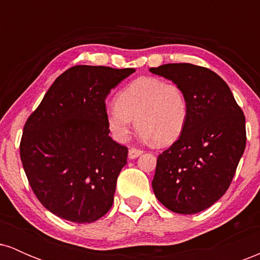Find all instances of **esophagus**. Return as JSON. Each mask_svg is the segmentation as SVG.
<instances>
[{
  "label": "esophagus",
  "mask_w": 260,
  "mask_h": 260,
  "mask_svg": "<svg viewBox=\"0 0 260 260\" xmlns=\"http://www.w3.org/2000/svg\"><path fill=\"white\" fill-rule=\"evenodd\" d=\"M142 154H143V150H140V149L131 148L129 150H128V157H129V159H137V157Z\"/></svg>",
  "instance_id": "34e87169"
}]
</instances>
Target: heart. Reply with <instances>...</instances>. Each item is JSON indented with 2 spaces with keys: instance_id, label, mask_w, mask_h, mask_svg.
Segmentation results:
<instances>
[{
  "instance_id": "1",
  "label": "heart",
  "mask_w": 260,
  "mask_h": 260,
  "mask_svg": "<svg viewBox=\"0 0 260 260\" xmlns=\"http://www.w3.org/2000/svg\"><path fill=\"white\" fill-rule=\"evenodd\" d=\"M189 116V103L180 85L155 77H140L124 86L105 109L110 132L126 142L134 121L144 138L168 145L180 138Z\"/></svg>"
}]
</instances>
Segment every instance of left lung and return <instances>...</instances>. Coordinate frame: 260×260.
Masks as SVG:
<instances>
[{"instance_id":"obj_1","label":"left lung","mask_w":260,"mask_h":260,"mask_svg":"<svg viewBox=\"0 0 260 260\" xmlns=\"http://www.w3.org/2000/svg\"><path fill=\"white\" fill-rule=\"evenodd\" d=\"M149 71L180 85L189 103L183 132L157 157L154 194L174 213H201L234 178L246 148V118L229 85L208 68L168 63Z\"/></svg>"}]
</instances>
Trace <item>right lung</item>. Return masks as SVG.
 I'll use <instances>...</instances> for the list:
<instances>
[{"label":"right lung","mask_w":260,"mask_h":260,"mask_svg":"<svg viewBox=\"0 0 260 260\" xmlns=\"http://www.w3.org/2000/svg\"><path fill=\"white\" fill-rule=\"evenodd\" d=\"M134 72L104 66L70 68L26 121L23 168L37 198L56 216L90 223L112 207L128 150L109 136L105 99Z\"/></svg>","instance_id":"obj_1"}]
</instances>
